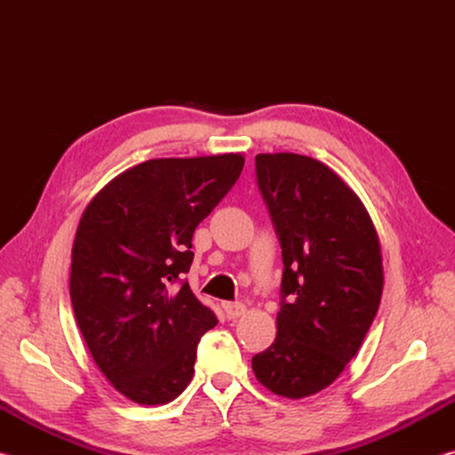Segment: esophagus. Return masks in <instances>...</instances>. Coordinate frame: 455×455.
<instances>
[{
    "instance_id": "esophagus-1",
    "label": "esophagus",
    "mask_w": 455,
    "mask_h": 455,
    "mask_svg": "<svg viewBox=\"0 0 455 455\" xmlns=\"http://www.w3.org/2000/svg\"><path fill=\"white\" fill-rule=\"evenodd\" d=\"M222 309H225L228 319H238L241 315L246 313V307L243 303H225L222 305Z\"/></svg>"
}]
</instances>
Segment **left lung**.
Returning <instances> with one entry per match:
<instances>
[{
    "label": "left lung",
    "mask_w": 455,
    "mask_h": 455,
    "mask_svg": "<svg viewBox=\"0 0 455 455\" xmlns=\"http://www.w3.org/2000/svg\"><path fill=\"white\" fill-rule=\"evenodd\" d=\"M255 171L284 268L275 343L252 357V371L273 394L301 399L341 375L371 327L379 238L359 196L319 160L257 154Z\"/></svg>",
    "instance_id": "left-lung-1"
}]
</instances>
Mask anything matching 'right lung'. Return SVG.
<instances>
[{
  "mask_svg": "<svg viewBox=\"0 0 455 455\" xmlns=\"http://www.w3.org/2000/svg\"><path fill=\"white\" fill-rule=\"evenodd\" d=\"M243 166L241 154L146 160L108 182L82 214L70 273L76 323L100 371L136 403L179 397L200 337L219 323L182 275L196 227Z\"/></svg>",
  "mask_w": 455,
  "mask_h": 455,
  "instance_id": "1",
  "label": "right lung"
}]
</instances>
